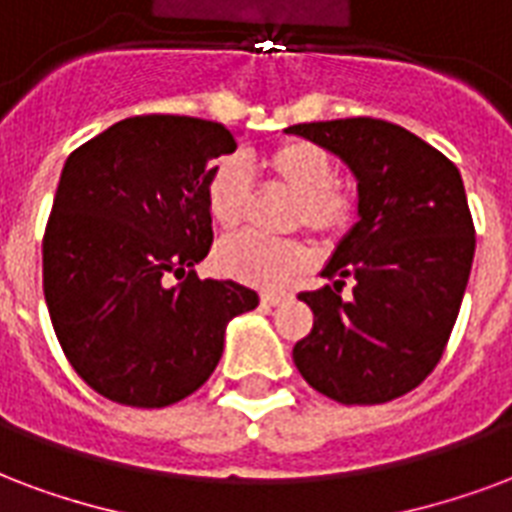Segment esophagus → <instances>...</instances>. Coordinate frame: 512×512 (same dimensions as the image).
Wrapping results in <instances>:
<instances>
[{"label": "esophagus", "mask_w": 512, "mask_h": 512, "mask_svg": "<svg viewBox=\"0 0 512 512\" xmlns=\"http://www.w3.org/2000/svg\"><path fill=\"white\" fill-rule=\"evenodd\" d=\"M288 297H291L288 291H264V294H261V302H264V305L275 307V305H280V302H286Z\"/></svg>", "instance_id": "esophagus-1"}]
</instances>
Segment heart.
I'll list each match as a JSON object with an SVG mask.
<instances>
[{
    "label": "heart",
    "mask_w": 512,
    "mask_h": 512,
    "mask_svg": "<svg viewBox=\"0 0 512 512\" xmlns=\"http://www.w3.org/2000/svg\"><path fill=\"white\" fill-rule=\"evenodd\" d=\"M264 172L275 186L297 194L291 205V224L305 226L326 240L343 237L359 215V199L351 186L337 183V164L332 153L310 140H286L272 148ZM253 183L245 164L237 159L215 161L205 183V207L210 221L221 232H234L251 207ZM313 259L310 245L302 240H267L256 234H240L224 240L213 253L215 270L248 286H280L302 272Z\"/></svg>",
    "instance_id": "obj_1"
}]
</instances>
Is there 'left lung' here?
Returning a JSON list of instances; mask_svg holds the SVG:
<instances>
[{"label":"left lung","instance_id":"obj_1","mask_svg":"<svg viewBox=\"0 0 512 512\" xmlns=\"http://www.w3.org/2000/svg\"><path fill=\"white\" fill-rule=\"evenodd\" d=\"M351 167L359 221L324 267L334 286L302 291L313 329L294 345L302 378L343 405H383L443 359L475 256L456 164L380 118L288 126ZM345 279L354 297H339Z\"/></svg>","mask_w":512,"mask_h":512}]
</instances>
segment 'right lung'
<instances>
[{"mask_svg":"<svg viewBox=\"0 0 512 512\" xmlns=\"http://www.w3.org/2000/svg\"><path fill=\"white\" fill-rule=\"evenodd\" d=\"M234 148L224 124L153 113L69 153L42 288L61 351L96 394L129 407L186 399L213 375L226 324L259 305L253 288L194 272L213 245L210 161Z\"/></svg>","mask_w":512,"mask_h":512,"instance_id":"1","label":"right lung"}]
</instances>
